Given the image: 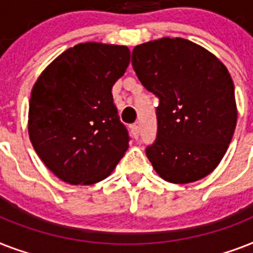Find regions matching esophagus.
<instances>
[{"mask_svg":"<svg viewBox=\"0 0 253 253\" xmlns=\"http://www.w3.org/2000/svg\"><path fill=\"white\" fill-rule=\"evenodd\" d=\"M130 131H131V134L134 135V138L138 139V136H139V126H138V125H131Z\"/></svg>","mask_w":253,"mask_h":253,"instance_id":"34e87169","label":"esophagus"}]
</instances>
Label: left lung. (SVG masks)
Returning a JSON list of instances; mask_svg holds the SVG:
<instances>
[{
  "label": "left lung",
  "instance_id": "1",
  "mask_svg": "<svg viewBox=\"0 0 253 253\" xmlns=\"http://www.w3.org/2000/svg\"><path fill=\"white\" fill-rule=\"evenodd\" d=\"M132 68L159 98L158 134L146 155L163 180L189 184L223 159L236 127L234 83L224 64L182 38L136 45Z\"/></svg>",
  "mask_w": 253,
  "mask_h": 253
}]
</instances>
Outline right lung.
<instances>
[{
  "mask_svg": "<svg viewBox=\"0 0 253 253\" xmlns=\"http://www.w3.org/2000/svg\"><path fill=\"white\" fill-rule=\"evenodd\" d=\"M130 64L126 45L80 43L38 77L30 98L29 136L60 180L91 185L110 174L128 148L111 89Z\"/></svg>",
  "mask_w": 253,
  "mask_h": 253,
  "instance_id": "obj_1",
  "label": "right lung"
}]
</instances>
